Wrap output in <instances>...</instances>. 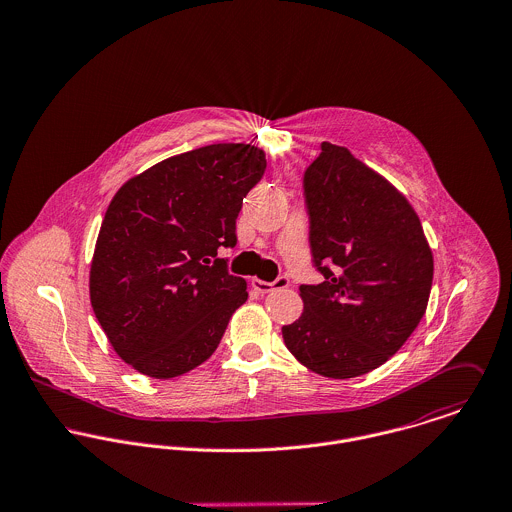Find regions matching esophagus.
Masks as SVG:
<instances>
[{
  "label": "esophagus",
  "mask_w": 512,
  "mask_h": 512,
  "mask_svg": "<svg viewBox=\"0 0 512 512\" xmlns=\"http://www.w3.org/2000/svg\"><path fill=\"white\" fill-rule=\"evenodd\" d=\"M288 277L286 275H281V277H277V281L275 283H265V281H259V279H251V284H253V288L255 290H259L261 294H267V292H273V290H277V288H286L288 286Z\"/></svg>",
  "instance_id": "esophagus-1"
}]
</instances>
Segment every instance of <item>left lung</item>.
<instances>
[{
  "label": "left lung",
  "instance_id": "1",
  "mask_svg": "<svg viewBox=\"0 0 512 512\" xmlns=\"http://www.w3.org/2000/svg\"><path fill=\"white\" fill-rule=\"evenodd\" d=\"M304 171L310 251L320 284H302V316L283 326L290 353L332 379L365 375L420 324L434 259L397 188L345 147L320 145Z\"/></svg>",
  "mask_w": 512,
  "mask_h": 512
}]
</instances>
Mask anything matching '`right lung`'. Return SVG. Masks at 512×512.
Wrapping results in <instances>:
<instances>
[{
  "instance_id": "1",
  "label": "right lung",
  "mask_w": 512,
  "mask_h": 512,
  "mask_svg": "<svg viewBox=\"0 0 512 512\" xmlns=\"http://www.w3.org/2000/svg\"><path fill=\"white\" fill-rule=\"evenodd\" d=\"M265 153L218 143L161 161L114 196L90 267L94 314L115 353L147 377L172 379L220 345L247 284L229 275L243 198Z\"/></svg>"
}]
</instances>
